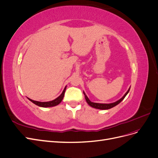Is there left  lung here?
<instances>
[{"label":"left lung","instance_id":"left-lung-1","mask_svg":"<svg viewBox=\"0 0 158 158\" xmlns=\"http://www.w3.org/2000/svg\"><path fill=\"white\" fill-rule=\"evenodd\" d=\"M129 91H130V88H129L128 89L127 92H126V94L123 95V97L122 98H121L119 100H118V101L114 102V103H94V102H92L90 101V100L89 99V98L87 97V95L85 94V93L84 92V94L85 95V100H86L87 103H88L89 106H90L91 107H92L94 108H95V109H102V110H104V109H111L114 106H116L117 105H118L119 103H121L123 100L124 99V98H125L126 97V95H127V94L129 92Z\"/></svg>","mask_w":158,"mask_h":158}]
</instances>
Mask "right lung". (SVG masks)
Returning <instances> with one entry per match:
<instances>
[{
	"mask_svg": "<svg viewBox=\"0 0 158 158\" xmlns=\"http://www.w3.org/2000/svg\"><path fill=\"white\" fill-rule=\"evenodd\" d=\"M66 86L64 88L63 92H62V94L59 95V96L56 98L55 99L52 100V101L51 102H37V101H34V100H32L30 98L29 100L33 103L34 104L37 105V106H40V107H53V106H56L57 105H59L61 102L62 100H63V98H64V92H65V90H66Z\"/></svg>",
	"mask_w": 158,
	"mask_h": 158,
	"instance_id": "add662e5",
	"label": "right lung"
}]
</instances>
